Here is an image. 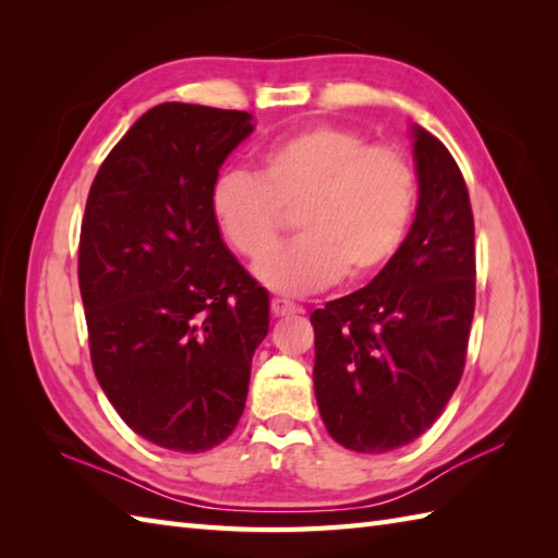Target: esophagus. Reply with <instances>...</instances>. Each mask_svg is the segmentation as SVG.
I'll list each match as a JSON object with an SVG mask.
<instances>
[{
	"label": "esophagus",
	"instance_id": "obj_1",
	"mask_svg": "<svg viewBox=\"0 0 558 558\" xmlns=\"http://www.w3.org/2000/svg\"><path fill=\"white\" fill-rule=\"evenodd\" d=\"M270 312H272V316H290V314H298L302 310H300V304H294L290 300H282V298H276V300L270 302Z\"/></svg>",
	"mask_w": 558,
	"mask_h": 558
}]
</instances>
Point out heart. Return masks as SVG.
Here are the masks:
<instances>
[{
    "label": "heart",
    "instance_id": "b5f03b06",
    "mask_svg": "<svg viewBox=\"0 0 558 558\" xmlns=\"http://www.w3.org/2000/svg\"><path fill=\"white\" fill-rule=\"evenodd\" d=\"M417 172L393 146L364 134L310 124L258 150V172L222 170L210 184V213L234 252L258 258L295 208L294 241L271 250L254 272L266 288L316 292L345 276H376L398 254L417 208Z\"/></svg>",
    "mask_w": 558,
    "mask_h": 558
}]
</instances>
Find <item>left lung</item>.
Masks as SVG:
<instances>
[{
  "label": "left lung",
  "mask_w": 558,
  "mask_h": 558,
  "mask_svg": "<svg viewBox=\"0 0 558 558\" xmlns=\"http://www.w3.org/2000/svg\"><path fill=\"white\" fill-rule=\"evenodd\" d=\"M417 210L369 286L312 314L314 393L328 434L357 453L420 438L460 384L475 314V220L448 148L410 126Z\"/></svg>",
  "instance_id": "1"
}]
</instances>
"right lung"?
Wrapping results in <instances>:
<instances>
[{"label": "right lung", "instance_id": "1", "mask_svg": "<svg viewBox=\"0 0 558 558\" xmlns=\"http://www.w3.org/2000/svg\"><path fill=\"white\" fill-rule=\"evenodd\" d=\"M254 117L162 102L93 180L78 244L90 360L146 441L201 453L240 422L268 292L222 242L210 184Z\"/></svg>", "mask_w": 558, "mask_h": 558}]
</instances>
